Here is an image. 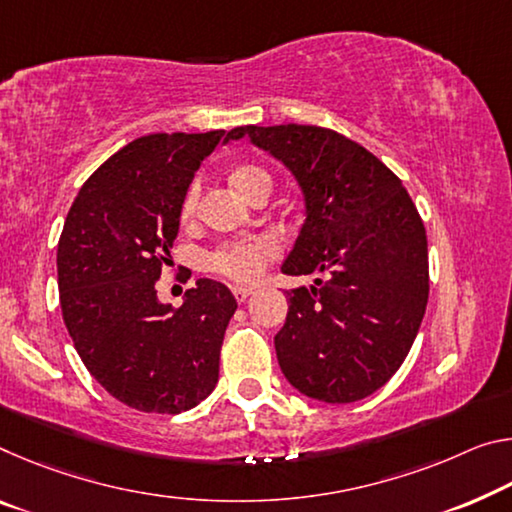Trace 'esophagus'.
I'll return each instance as SVG.
<instances>
[{
    "instance_id": "esophagus-1",
    "label": "esophagus",
    "mask_w": 512,
    "mask_h": 512,
    "mask_svg": "<svg viewBox=\"0 0 512 512\" xmlns=\"http://www.w3.org/2000/svg\"><path fill=\"white\" fill-rule=\"evenodd\" d=\"M232 294H234V298H237V303H246L248 296L253 294V291L246 289V287H234V289H232Z\"/></svg>"
}]
</instances>
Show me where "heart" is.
Segmentation results:
<instances>
[{
	"label": "heart",
	"instance_id": "1",
	"mask_svg": "<svg viewBox=\"0 0 512 512\" xmlns=\"http://www.w3.org/2000/svg\"><path fill=\"white\" fill-rule=\"evenodd\" d=\"M230 184L234 191L243 198H250L257 189L269 186L271 189V175L269 170L257 164H241L230 173ZM198 209V186L193 184L186 191L182 202V221H191ZM280 248L271 237H255L246 241L230 243V246H221L207 255V266L216 273L225 275L234 282H253L262 275L264 266L271 259L278 257Z\"/></svg>",
	"mask_w": 512,
	"mask_h": 512
}]
</instances>
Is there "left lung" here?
<instances>
[{"instance_id": "left-lung-1", "label": "left lung", "mask_w": 512, "mask_h": 512, "mask_svg": "<svg viewBox=\"0 0 512 512\" xmlns=\"http://www.w3.org/2000/svg\"><path fill=\"white\" fill-rule=\"evenodd\" d=\"M243 136L280 159L305 198L282 273H321L287 291L280 369L310 399L360 401L399 371L426 312L428 241L415 202L383 161L332 129L246 125L225 141Z\"/></svg>"}]
</instances>
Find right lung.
I'll return each instance as SVG.
<instances>
[{"instance_id": "obj_1", "label": "right lung", "mask_w": 512, "mask_h": 512, "mask_svg": "<svg viewBox=\"0 0 512 512\" xmlns=\"http://www.w3.org/2000/svg\"><path fill=\"white\" fill-rule=\"evenodd\" d=\"M225 136L148 134L81 186L59 239L61 312L81 362L120 403L177 415L212 394L237 300L200 278L180 307L159 303L189 184Z\"/></svg>"}]
</instances>
